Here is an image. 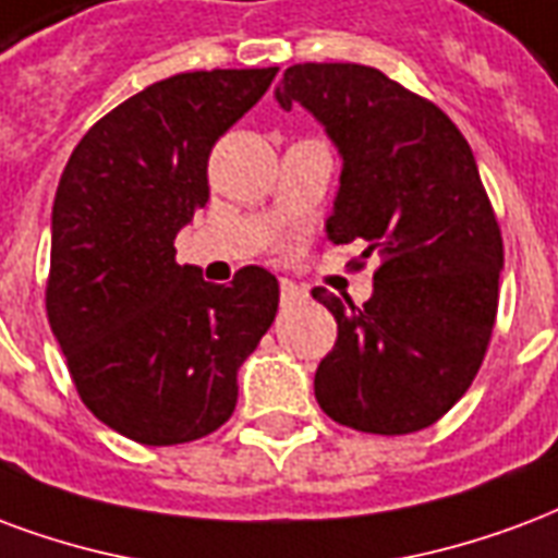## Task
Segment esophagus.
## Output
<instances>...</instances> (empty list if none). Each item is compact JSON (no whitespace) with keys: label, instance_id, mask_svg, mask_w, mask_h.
<instances>
[{"label":"esophagus","instance_id":"obj_1","mask_svg":"<svg viewBox=\"0 0 558 558\" xmlns=\"http://www.w3.org/2000/svg\"><path fill=\"white\" fill-rule=\"evenodd\" d=\"M280 299H283V304H299V301L307 299V292L292 280H280Z\"/></svg>","mask_w":558,"mask_h":558}]
</instances>
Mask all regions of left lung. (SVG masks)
Segmentation results:
<instances>
[{
    "label": "left lung",
    "mask_w": 558,
    "mask_h": 558,
    "mask_svg": "<svg viewBox=\"0 0 558 558\" xmlns=\"http://www.w3.org/2000/svg\"><path fill=\"white\" fill-rule=\"evenodd\" d=\"M275 100L304 106L340 153L328 239L381 257L363 307L313 290L337 319L316 402L373 435L432 426L468 393L497 319L502 236L468 138L363 64H292Z\"/></svg>",
    "instance_id": "1"
}]
</instances>
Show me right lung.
Listing matches in <instances>:
<instances>
[{
	"label": "right lung",
	"mask_w": 558,
	"mask_h": 558,
	"mask_svg": "<svg viewBox=\"0 0 558 558\" xmlns=\"http://www.w3.org/2000/svg\"><path fill=\"white\" fill-rule=\"evenodd\" d=\"M278 68L153 82L76 144L52 204L47 316L82 402L144 447L225 426L236 373L278 313V278L239 268L206 283L174 239L206 204L213 144Z\"/></svg>",
	"instance_id": "1"
}]
</instances>
